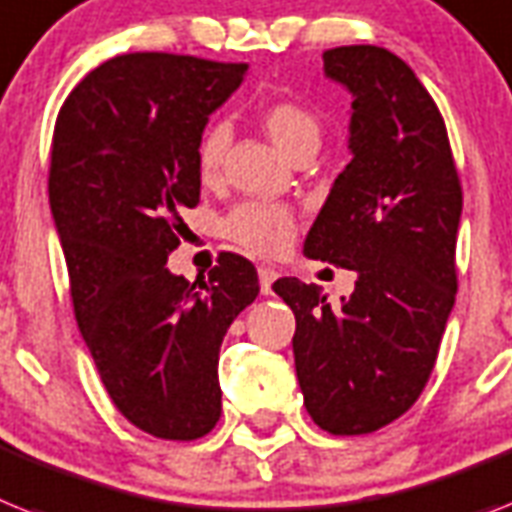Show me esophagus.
<instances>
[{
    "label": "esophagus",
    "instance_id": "1",
    "mask_svg": "<svg viewBox=\"0 0 512 512\" xmlns=\"http://www.w3.org/2000/svg\"><path fill=\"white\" fill-rule=\"evenodd\" d=\"M277 280V272H274L272 266H259V285H261V293L269 295L272 293V282Z\"/></svg>",
    "mask_w": 512,
    "mask_h": 512
}]
</instances>
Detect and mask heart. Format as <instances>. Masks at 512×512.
I'll use <instances>...</instances> for the list:
<instances>
[{"label":"heart","mask_w":512,"mask_h":512,"mask_svg":"<svg viewBox=\"0 0 512 512\" xmlns=\"http://www.w3.org/2000/svg\"><path fill=\"white\" fill-rule=\"evenodd\" d=\"M261 128L272 138L274 146L290 159L314 156L322 143V120L311 107L298 99L269 101L259 112ZM230 130L222 122H214L204 130L196 149L198 175L204 183H214L222 170ZM225 238L243 251L256 256H277L293 240L295 219L287 206L269 204V201H243L230 211L222 222Z\"/></svg>","instance_id":"obj_1"}]
</instances>
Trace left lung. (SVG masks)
Wrapping results in <instances>:
<instances>
[{
	"label": "left lung",
	"mask_w": 512,
	"mask_h": 512,
	"mask_svg": "<svg viewBox=\"0 0 512 512\" xmlns=\"http://www.w3.org/2000/svg\"><path fill=\"white\" fill-rule=\"evenodd\" d=\"M353 94L350 151L314 227L308 259L353 269L356 290L329 306L319 285L274 282L295 314V371L324 432H377L424 392L458 290L463 190L442 114L421 80L382 46L324 52Z\"/></svg>",
	"instance_id": "obj_1"
}]
</instances>
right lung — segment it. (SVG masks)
I'll use <instances>...</instances> for the list:
<instances>
[{"mask_svg":"<svg viewBox=\"0 0 512 512\" xmlns=\"http://www.w3.org/2000/svg\"><path fill=\"white\" fill-rule=\"evenodd\" d=\"M248 65L135 52L80 80L57 114L49 204L75 319L101 384L130 424L190 442L222 413L217 363L256 301V266L222 253L196 287L167 269L198 206L196 149Z\"/></svg>","mask_w":512,"mask_h":512,"instance_id":"add662e5","label":"right lung"}]
</instances>
